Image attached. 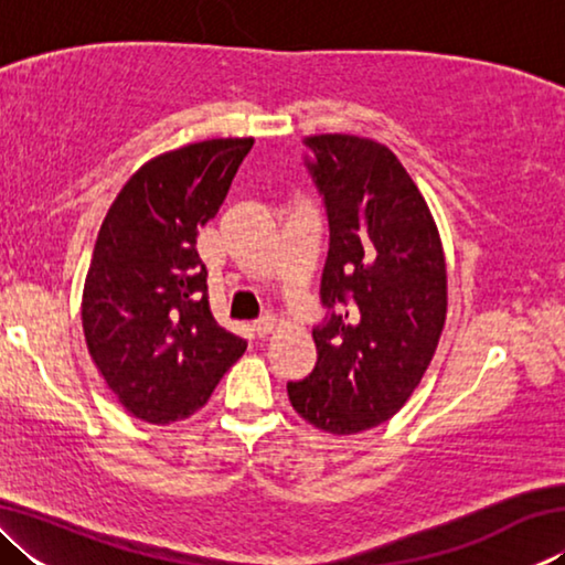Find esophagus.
Returning <instances> with one entry per match:
<instances>
[{"label":"esophagus","instance_id":"1","mask_svg":"<svg viewBox=\"0 0 565 565\" xmlns=\"http://www.w3.org/2000/svg\"><path fill=\"white\" fill-rule=\"evenodd\" d=\"M276 329V319L271 317V313H266V317H262L259 321H254V331L256 337H269V333Z\"/></svg>","mask_w":565,"mask_h":565}]
</instances>
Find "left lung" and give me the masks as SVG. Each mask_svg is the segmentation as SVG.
<instances>
[{
    "label": "left lung",
    "instance_id": "8db88e82",
    "mask_svg": "<svg viewBox=\"0 0 565 565\" xmlns=\"http://www.w3.org/2000/svg\"><path fill=\"white\" fill-rule=\"evenodd\" d=\"M329 214L317 366L289 381L296 414L351 436L404 408L431 363L448 311V274L424 194L388 147L353 134L303 137Z\"/></svg>",
    "mask_w": 565,
    "mask_h": 565
}]
</instances>
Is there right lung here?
<instances>
[{"instance_id":"obj_1","label":"right lung","mask_w":565,"mask_h":565,"mask_svg":"<svg viewBox=\"0 0 565 565\" xmlns=\"http://www.w3.org/2000/svg\"><path fill=\"white\" fill-rule=\"evenodd\" d=\"M252 147V137H228L164 151L134 171L102 222L84 339L111 394L149 424L194 416L246 351L212 317L196 236Z\"/></svg>"}]
</instances>
